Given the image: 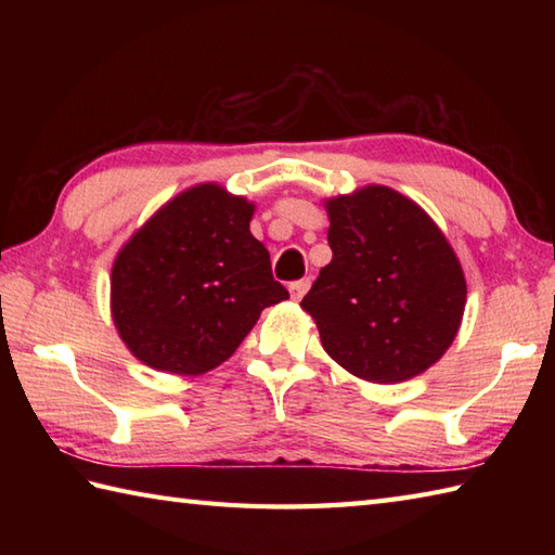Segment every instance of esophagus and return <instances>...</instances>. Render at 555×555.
Masks as SVG:
<instances>
[{"instance_id":"obj_1","label":"esophagus","mask_w":555,"mask_h":555,"mask_svg":"<svg viewBox=\"0 0 555 555\" xmlns=\"http://www.w3.org/2000/svg\"><path fill=\"white\" fill-rule=\"evenodd\" d=\"M310 288V279H300V281H293V284L288 286L291 291V298L293 300H300L305 296V291Z\"/></svg>"}]
</instances>
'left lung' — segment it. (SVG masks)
<instances>
[{"label": "left lung", "instance_id": "obj_1", "mask_svg": "<svg viewBox=\"0 0 555 555\" xmlns=\"http://www.w3.org/2000/svg\"><path fill=\"white\" fill-rule=\"evenodd\" d=\"M332 262L300 308L340 367L372 384L427 372L463 322L467 284L443 231L415 199L362 185L324 199Z\"/></svg>", "mask_w": 555, "mask_h": 555}]
</instances>
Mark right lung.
Listing matches in <instances>:
<instances>
[{
	"label": "right lung",
	"mask_w": 555,
	"mask_h": 555,
	"mask_svg": "<svg viewBox=\"0 0 555 555\" xmlns=\"http://www.w3.org/2000/svg\"><path fill=\"white\" fill-rule=\"evenodd\" d=\"M255 203L197 183L164 203L114 257L109 308L152 370L197 376L229 360L269 305L288 298L250 233Z\"/></svg>",
	"instance_id": "1"
}]
</instances>
